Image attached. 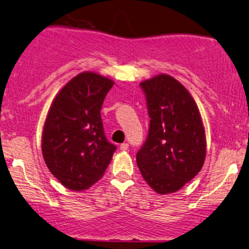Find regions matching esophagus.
<instances>
[{"label":"esophagus","instance_id":"esophagus-1","mask_svg":"<svg viewBox=\"0 0 249 249\" xmlns=\"http://www.w3.org/2000/svg\"><path fill=\"white\" fill-rule=\"evenodd\" d=\"M119 148H121V150H123V152H125V150L128 149V143H126V142L122 143L121 146H119Z\"/></svg>","mask_w":249,"mask_h":249}]
</instances>
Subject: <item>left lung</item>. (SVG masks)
<instances>
[{"instance_id": "8db88e82", "label": "left lung", "mask_w": 249, "mask_h": 249, "mask_svg": "<svg viewBox=\"0 0 249 249\" xmlns=\"http://www.w3.org/2000/svg\"><path fill=\"white\" fill-rule=\"evenodd\" d=\"M150 117L149 133L137 153L148 185L165 195L180 190L202 169L207 153L202 117L190 92L161 73L140 83Z\"/></svg>"}]
</instances>
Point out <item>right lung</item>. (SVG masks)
Listing matches in <instances>:
<instances>
[{"label":"right lung","instance_id":"1","mask_svg":"<svg viewBox=\"0 0 249 249\" xmlns=\"http://www.w3.org/2000/svg\"><path fill=\"white\" fill-rule=\"evenodd\" d=\"M114 80L85 71L63 86L50 106L41 138L47 168L64 187L84 191L100 180L116 146L107 140L101 112Z\"/></svg>","mask_w":249,"mask_h":249}]
</instances>
